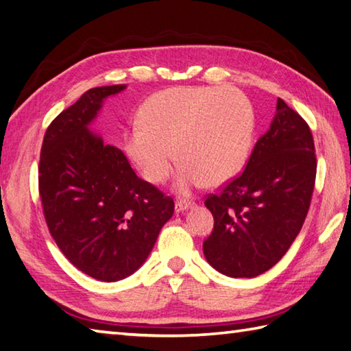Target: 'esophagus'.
<instances>
[{"label": "esophagus", "instance_id": "obj_1", "mask_svg": "<svg viewBox=\"0 0 351 351\" xmlns=\"http://www.w3.org/2000/svg\"><path fill=\"white\" fill-rule=\"evenodd\" d=\"M191 205H193V202L191 201H187V199H180V201H176V204H175V210L180 213L184 210H189Z\"/></svg>", "mask_w": 351, "mask_h": 351}]
</instances>
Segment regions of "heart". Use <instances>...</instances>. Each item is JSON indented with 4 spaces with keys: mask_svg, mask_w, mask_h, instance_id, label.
Returning <instances> with one entry per match:
<instances>
[{
    "mask_svg": "<svg viewBox=\"0 0 351 351\" xmlns=\"http://www.w3.org/2000/svg\"><path fill=\"white\" fill-rule=\"evenodd\" d=\"M252 134V105L239 89L169 88L144 103L126 150L154 184L169 176L175 152L182 162L176 187L189 191L202 182L219 185L231 180L248 158Z\"/></svg>",
    "mask_w": 351,
    "mask_h": 351,
    "instance_id": "1",
    "label": "heart"
}]
</instances>
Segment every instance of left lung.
Wrapping results in <instances>:
<instances>
[{
  "mask_svg": "<svg viewBox=\"0 0 351 351\" xmlns=\"http://www.w3.org/2000/svg\"><path fill=\"white\" fill-rule=\"evenodd\" d=\"M317 155L306 120L277 100L271 128L246 167L205 199L215 228L204 240L207 262L228 277L252 278L291 248L311 207Z\"/></svg>",
  "mask_w": 351,
  "mask_h": 351,
  "instance_id": "obj_1",
  "label": "left lung"
}]
</instances>
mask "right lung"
Listing matches in <instances>:
<instances>
[{"mask_svg":"<svg viewBox=\"0 0 351 351\" xmlns=\"http://www.w3.org/2000/svg\"><path fill=\"white\" fill-rule=\"evenodd\" d=\"M125 88L88 89L47 128L39 160L48 231L79 271L108 283L146 262L175 211L173 199L136 176L119 147L88 129L103 99Z\"/></svg>","mask_w":351,"mask_h":351,"instance_id":"right-lung-1","label":"right lung"}]
</instances>
